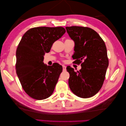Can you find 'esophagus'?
Listing matches in <instances>:
<instances>
[{
    "label": "esophagus",
    "instance_id": "34e87169",
    "mask_svg": "<svg viewBox=\"0 0 126 126\" xmlns=\"http://www.w3.org/2000/svg\"><path fill=\"white\" fill-rule=\"evenodd\" d=\"M62 67H63V71H65L66 70V66L64 65H62Z\"/></svg>",
    "mask_w": 126,
    "mask_h": 126
}]
</instances>
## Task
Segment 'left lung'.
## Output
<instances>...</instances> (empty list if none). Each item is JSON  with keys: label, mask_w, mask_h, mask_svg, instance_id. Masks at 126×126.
I'll list each match as a JSON object with an SVG mask.
<instances>
[{"label": "left lung", "mask_w": 126, "mask_h": 126, "mask_svg": "<svg viewBox=\"0 0 126 126\" xmlns=\"http://www.w3.org/2000/svg\"><path fill=\"white\" fill-rule=\"evenodd\" d=\"M75 42V62L81 63L79 71L66 68L70 74L69 85L75 95L89 98L96 94L105 79L109 61L106 44L100 35L92 29L73 26L65 28Z\"/></svg>", "instance_id": "1"}]
</instances>
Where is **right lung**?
Returning a JSON list of instances; mask_svg holds the SVG:
<instances>
[{"label": "right lung", "instance_id": "obj_1", "mask_svg": "<svg viewBox=\"0 0 126 126\" xmlns=\"http://www.w3.org/2000/svg\"><path fill=\"white\" fill-rule=\"evenodd\" d=\"M65 32L61 26L33 28L26 32L18 45L16 73L24 90L32 98L44 100L54 91L62 66L57 63L45 64L44 56Z\"/></svg>", "mask_w": 126, "mask_h": 126}]
</instances>
